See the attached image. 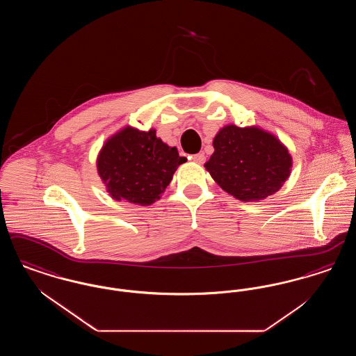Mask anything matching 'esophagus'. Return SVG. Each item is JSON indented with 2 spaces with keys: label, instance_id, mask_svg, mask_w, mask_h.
<instances>
[{
  "label": "esophagus",
  "instance_id": "esophagus-1",
  "mask_svg": "<svg viewBox=\"0 0 356 356\" xmlns=\"http://www.w3.org/2000/svg\"><path fill=\"white\" fill-rule=\"evenodd\" d=\"M191 159H192L196 164H203L204 161H205V156H204V153H196V154L191 156Z\"/></svg>",
  "mask_w": 356,
  "mask_h": 356
}]
</instances>
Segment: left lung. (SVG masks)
<instances>
[{"mask_svg": "<svg viewBox=\"0 0 356 356\" xmlns=\"http://www.w3.org/2000/svg\"><path fill=\"white\" fill-rule=\"evenodd\" d=\"M212 144L215 152L204 167L221 189L240 202H260L275 195L291 175L287 147L257 125H224Z\"/></svg>", "mask_w": 356, "mask_h": 356, "instance_id": "left-lung-1", "label": "left lung"}]
</instances>
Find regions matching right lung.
I'll return each mask as SVG.
<instances>
[{"label":"right lung","instance_id":"right-lung-1","mask_svg":"<svg viewBox=\"0 0 356 356\" xmlns=\"http://www.w3.org/2000/svg\"><path fill=\"white\" fill-rule=\"evenodd\" d=\"M186 160L176 147L156 136V129L140 131L125 125L106 138L96 165L113 200L145 207L161 197Z\"/></svg>","mask_w":356,"mask_h":356}]
</instances>
